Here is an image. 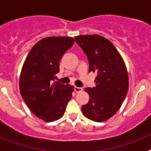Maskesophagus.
<instances>
[{
  "label": "esophagus",
  "mask_w": 151,
  "mask_h": 151,
  "mask_svg": "<svg viewBox=\"0 0 151 151\" xmlns=\"http://www.w3.org/2000/svg\"><path fill=\"white\" fill-rule=\"evenodd\" d=\"M74 90H75V91L76 92V93H79V92L82 91V90H83V89H82V88H79V87H75Z\"/></svg>",
  "instance_id": "34e87169"
}]
</instances>
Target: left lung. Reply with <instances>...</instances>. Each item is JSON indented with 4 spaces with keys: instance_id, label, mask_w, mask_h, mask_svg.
<instances>
[{
    "instance_id": "left-lung-1",
    "label": "left lung",
    "mask_w": 151,
    "mask_h": 151,
    "mask_svg": "<svg viewBox=\"0 0 151 151\" xmlns=\"http://www.w3.org/2000/svg\"><path fill=\"white\" fill-rule=\"evenodd\" d=\"M76 42L87 55L89 72L97 73L94 88H86L89 101L82 106L84 116L104 122L122 106L129 89L126 66L119 52L110 41L98 35H78Z\"/></svg>"
}]
</instances>
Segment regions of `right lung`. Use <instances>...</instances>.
<instances>
[{"mask_svg":"<svg viewBox=\"0 0 151 151\" xmlns=\"http://www.w3.org/2000/svg\"><path fill=\"white\" fill-rule=\"evenodd\" d=\"M71 37L40 40L26 57L19 77V91L29 110L45 122L63 116L74 87L54 81L60 60L74 44Z\"/></svg>","mask_w":151,"mask_h":151,"instance_id":"obj_1","label":"right lung"}]
</instances>
